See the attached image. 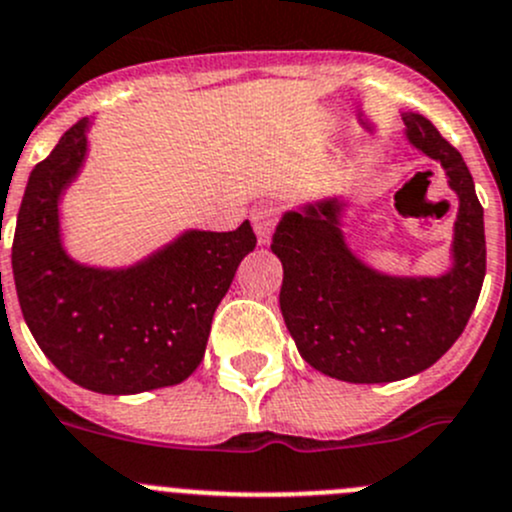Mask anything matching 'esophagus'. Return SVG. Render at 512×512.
<instances>
[{
	"label": "esophagus",
	"mask_w": 512,
	"mask_h": 512,
	"mask_svg": "<svg viewBox=\"0 0 512 512\" xmlns=\"http://www.w3.org/2000/svg\"><path fill=\"white\" fill-rule=\"evenodd\" d=\"M277 217H280V205H277V202H262V205L255 207L252 225H255V232H257V237H260L262 245H265V242H270L272 230H275V225H277Z\"/></svg>",
	"instance_id": "34e87169"
}]
</instances>
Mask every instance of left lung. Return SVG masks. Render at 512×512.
<instances>
[{
  "label": "left lung",
  "instance_id": "8db88e82",
  "mask_svg": "<svg viewBox=\"0 0 512 512\" xmlns=\"http://www.w3.org/2000/svg\"><path fill=\"white\" fill-rule=\"evenodd\" d=\"M408 140L445 167L460 197L453 270L388 277L362 265L337 227L340 202L287 212L272 235L282 262L280 310L315 370L345 382H393L423 372L468 325L485 280L483 205L460 152L423 114H405Z\"/></svg>",
  "mask_w": 512,
  "mask_h": 512
}]
</instances>
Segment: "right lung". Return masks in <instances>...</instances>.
<instances>
[{
    "label": "right lung",
    "instance_id": "add662e5",
    "mask_svg": "<svg viewBox=\"0 0 512 512\" xmlns=\"http://www.w3.org/2000/svg\"><path fill=\"white\" fill-rule=\"evenodd\" d=\"M84 132L79 119L29 175L12 242L19 307L44 355L82 388H170L205 357L212 315L257 237L245 220L232 232H187L130 270L72 262L59 245L57 200L84 160Z\"/></svg>",
    "mask_w": 512,
    "mask_h": 512
}]
</instances>
